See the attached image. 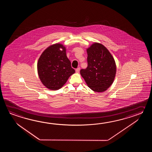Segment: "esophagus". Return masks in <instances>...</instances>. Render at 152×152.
<instances>
[{"instance_id": "esophagus-1", "label": "esophagus", "mask_w": 152, "mask_h": 152, "mask_svg": "<svg viewBox=\"0 0 152 152\" xmlns=\"http://www.w3.org/2000/svg\"><path fill=\"white\" fill-rule=\"evenodd\" d=\"M80 68H77L76 69H75V72H76V73H79V72H80Z\"/></svg>"}]
</instances>
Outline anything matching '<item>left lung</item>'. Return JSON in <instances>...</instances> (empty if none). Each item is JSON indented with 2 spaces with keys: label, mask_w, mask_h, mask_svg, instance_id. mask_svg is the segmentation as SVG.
Listing matches in <instances>:
<instances>
[{
  "label": "left lung",
  "mask_w": 152,
  "mask_h": 152,
  "mask_svg": "<svg viewBox=\"0 0 152 152\" xmlns=\"http://www.w3.org/2000/svg\"><path fill=\"white\" fill-rule=\"evenodd\" d=\"M88 66L80 70L87 86L96 92H103L113 83L116 65L113 55L102 44L94 42L86 49Z\"/></svg>",
  "instance_id": "left-lung-1"
}]
</instances>
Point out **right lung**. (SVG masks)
Returning a JSON list of instances; mask_svg holds the SVG:
<instances>
[{
	"label": "right lung",
	"instance_id": "1",
	"mask_svg": "<svg viewBox=\"0 0 152 152\" xmlns=\"http://www.w3.org/2000/svg\"><path fill=\"white\" fill-rule=\"evenodd\" d=\"M37 72L43 85L50 90H58L74 74L71 63L66 55V49L61 43L49 46L37 62Z\"/></svg>",
	"mask_w": 152,
	"mask_h": 152
}]
</instances>
